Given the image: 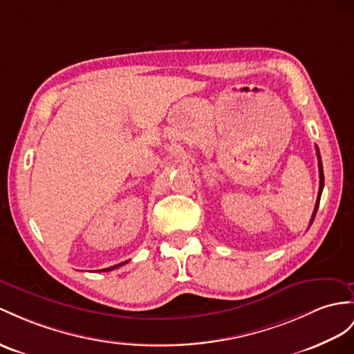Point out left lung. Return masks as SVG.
<instances>
[{"label": "left lung", "mask_w": 354, "mask_h": 354, "mask_svg": "<svg viewBox=\"0 0 354 354\" xmlns=\"http://www.w3.org/2000/svg\"><path fill=\"white\" fill-rule=\"evenodd\" d=\"M317 150V158H318V172H320V189H318V196H317V203H315V209L313 213V218H311V223L315 218V213L318 209V204H320V198H322V192H323V187H324V174H323V163H322V156H320V151H318V147H315ZM311 223H309V227H311Z\"/></svg>", "instance_id": "obj_1"}]
</instances>
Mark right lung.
<instances>
[{"label":"right lung","instance_id":"right-lung-1","mask_svg":"<svg viewBox=\"0 0 354 354\" xmlns=\"http://www.w3.org/2000/svg\"><path fill=\"white\" fill-rule=\"evenodd\" d=\"M127 261H124V263H120V264H115V266H112V267H108V269H103L102 272H109V270H114V269H117V267H120V266H123V264H126Z\"/></svg>","mask_w":354,"mask_h":354}]
</instances>
